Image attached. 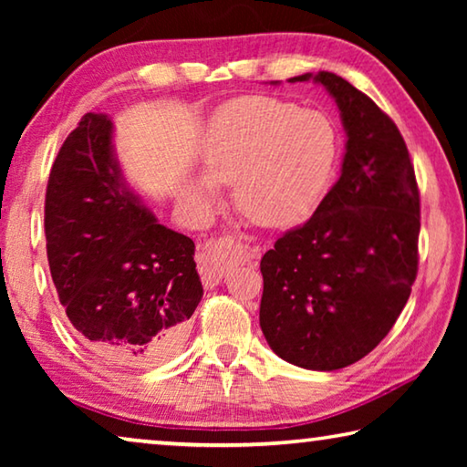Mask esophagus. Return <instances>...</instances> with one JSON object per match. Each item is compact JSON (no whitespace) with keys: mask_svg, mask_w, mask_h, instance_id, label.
I'll return each mask as SVG.
<instances>
[{"mask_svg":"<svg viewBox=\"0 0 467 467\" xmlns=\"http://www.w3.org/2000/svg\"><path fill=\"white\" fill-rule=\"evenodd\" d=\"M228 241H236L241 244V253H243V259H255L259 257V247H253V244L244 243L243 236H223L220 241L214 243H208L205 247L197 253V267H200V275H202V282L205 288H214L218 286V282L223 280L224 275V259L220 257V244L228 243Z\"/></svg>","mask_w":467,"mask_h":467,"instance_id":"esophagus-1","label":"esophagus"}]
</instances>
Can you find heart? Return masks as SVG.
<instances>
[{
	"label": "heart",
	"mask_w": 467,
	"mask_h": 467,
	"mask_svg": "<svg viewBox=\"0 0 467 467\" xmlns=\"http://www.w3.org/2000/svg\"><path fill=\"white\" fill-rule=\"evenodd\" d=\"M336 156V130L326 115L278 99H236L205 128L200 146L205 179H189L181 200L205 208L216 185L233 183L241 214L262 226H290L317 208Z\"/></svg>",
	"instance_id": "b5f03b06"
}]
</instances>
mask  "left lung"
Segmentation results:
<instances>
[{
  "mask_svg": "<svg viewBox=\"0 0 467 467\" xmlns=\"http://www.w3.org/2000/svg\"><path fill=\"white\" fill-rule=\"evenodd\" d=\"M336 99L346 130L342 175L305 224L262 257L259 326L290 365L336 370L389 334L418 274L420 192L398 125L331 72L303 74Z\"/></svg>",
  "mask_w": 467,
  "mask_h": 467,
  "instance_id": "obj_1",
  "label": "left lung"
}]
</instances>
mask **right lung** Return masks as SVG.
<instances>
[{
	"label": "right lung",
	"mask_w": 467,
	"mask_h": 467,
	"mask_svg": "<svg viewBox=\"0 0 467 467\" xmlns=\"http://www.w3.org/2000/svg\"><path fill=\"white\" fill-rule=\"evenodd\" d=\"M113 123L86 113L55 158L45 195L47 259L78 339L119 367L177 352L203 288L195 243L158 224L115 161Z\"/></svg>",
	"instance_id": "right-lung-1"
}]
</instances>
